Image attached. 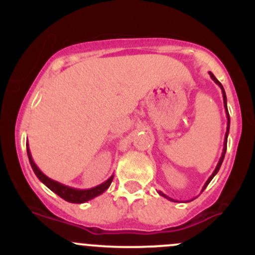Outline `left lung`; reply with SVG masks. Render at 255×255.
I'll use <instances>...</instances> for the list:
<instances>
[{
    "instance_id": "1",
    "label": "left lung",
    "mask_w": 255,
    "mask_h": 255,
    "mask_svg": "<svg viewBox=\"0 0 255 255\" xmlns=\"http://www.w3.org/2000/svg\"><path fill=\"white\" fill-rule=\"evenodd\" d=\"M210 74V76H211V79L213 80V81L216 82V84L218 85V86L221 87V90H222V96H223V105H225V110H226V116H227V130H226V135H225V142H223V150H222V155H221V158H220V160H218V164H217V166H216V169L215 170H213V173H212V175H211L210 177H208L207 179V181L205 182V185H204V187H202V191H204L205 189H206V186L208 184H210V181L211 180L213 179V177H215V175L216 174L218 173V170H220V168H221V165H222V161H223V159H225V154H226V149H227V138H228V133H230V113H228V109H227V97H226V92H225V89H223V86H222V84H221L220 81H218L217 79H216V76L213 75L212 73H208ZM158 194L160 195V196H163V197H165V199H168V200H170V201H175V200H173V199H170V197L169 196H166L165 194H164V192H161V191H158Z\"/></svg>"
}]
</instances>
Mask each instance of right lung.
Masks as SVG:
<instances>
[{
	"mask_svg": "<svg viewBox=\"0 0 255 255\" xmlns=\"http://www.w3.org/2000/svg\"><path fill=\"white\" fill-rule=\"evenodd\" d=\"M27 154H28V158H29L30 166H32L33 171H34V174L37 175L38 179H39L40 181L48 187V189H50L54 194L60 196L61 199H64L65 201L71 202V204H84V202H87L90 201V200L95 199L96 196H100V195L104 194V192L109 189L113 180V175H112L105 182H102V184L97 185V186L95 187H91V189L82 190V189H75V187L66 186V185L61 184V182L50 179V177H48L45 174H43L42 171L39 170V168L35 165L34 160H33L32 154H30V150H29V146H28V143H27Z\"/></svg>",
	"mask_w": 255,
	"mask_h": 255,
	"instance_id": "1",
	"label": "right lung"
}]
</instances>
